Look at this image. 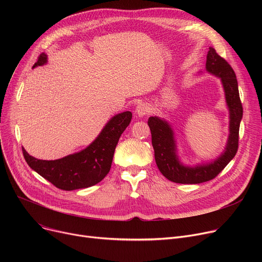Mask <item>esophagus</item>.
<instances>
[{"label":"esophagus","mask_w":262,"mask_h":262,"mask_svg":"<svg viewBox=\"0 0 262 262\" xmlns=\"http://www.w3.org/2000/svg\"><path fill=\"white\" fill-rule=\"evenodd\" d=\"M149 113V107L145 103H141L136 107V115L138 117H143Z\"/></svg>","instance_id":"esophagus-1"}]
</instances>
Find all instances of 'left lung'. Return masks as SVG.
<instances>
[{
    "mask_svg": "<svg viewBox=\"0 0 262 262\" xmlns=\"http://www.w3.org/2000/svg\"><path fill=\"white\" fill-rule=\"evenodd\" d=\"M206 70L221 79L229 112V135L221 155L207 163H199L194 167L186 166L178 157L175 135L170 124L159 117H149L147 121L152 134V144L157 167L161 174L173 183L201 184L213 180L235 157L238 150L239 128L243 108L236 74L230 64L220 56L213 48H209Z\"/></svg>",
    "mask_w": 262,
    "mask_h": 262,
    "instance_id": "obj_1",
    "label": "left lung"
}]
</instances>
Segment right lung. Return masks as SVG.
<instances>
[{
	"instance_id": "add662e5",
	"label": "right lung",
	"mask_w": 262,
	"mask_h": 262,
	"mask_svg": "<svg viewBox=\"0 0 262 262\" xmlns=\"http://www.w3.org/2000/svg\"><path fill=\"white\" fill-rule=\"evenodd\" d=\"M47 62L48 55L42 53L33 68ZM132 117L130 112L114 116L95 140L80 152L56 160H41L29 155L23 148L24 158L35 172L61 190L71 191L94 186L108 174L118 141L129 125Z\"/></svg>"
}]
</instances>
